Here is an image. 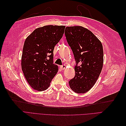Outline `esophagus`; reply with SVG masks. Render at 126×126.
Wrapping results in <instances>:
<instances>
[{
    "instance_id": "obj_1",
    "label": "esophagus",
    "mask_w": 126,
    "mask_h": 126,
    "mask_svg": "<svg viewBox=\"0 0 126 126\" xmlns=\"http://www.w3.org/2000/svg\"><path fill=\"white\" fill-rule=\"evenodd\" d=\"M60 68H61V69H64V68H66V65L65 64H63V65H62V66H60Z\"/></svg>"
}]
</instances>
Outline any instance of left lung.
Here are the masks:
<instances>
[{
  "instance_id": "obj_1",
  "label": "left lung",
  "mask_w": 126,
  "mask_h": 126,
  "mask_svg": "<svg viewBox=\"0 0 126 126\" xmlns=\"http://www.w3.org/2000/svg\"><path fill=\"white\" fill-rule=\"evenodd\" d=\"M64 33L76 63L75 76L69 81V86L76 93H86L101 73L104 63L102 44L92 32L82 26L67 27Z\"/></svg>"
}]
</instances>
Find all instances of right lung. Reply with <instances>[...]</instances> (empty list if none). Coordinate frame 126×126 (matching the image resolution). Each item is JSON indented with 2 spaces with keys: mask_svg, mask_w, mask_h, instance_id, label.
<instances>
[{
  "mask_svg": "<svg viewBox=\"0 0 126 126\" xmlns=\"http://www.w3.org/2000/svg\"><path fill=\"white\" fill-rule=\"evenodd\" d=\"M64 28V26H45L36 29L25 40L21 69L34 90H46L58 71V66L53 63V51Z\"/></svg>",
  "mask_w": 126,
  "mask_h": 126,
  "instance_id": "obj_1",
  "label": "right lung"
}]
</instances>
